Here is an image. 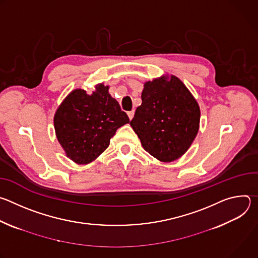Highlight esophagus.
<instances>
[{"instance_id":"esophagus-1","label":"esophagus","mask_w":258,"mask_h":258,"mask_svg":"<svg viewBox=\"0 0 258 258\" xmlns=\"http://www.w3.org/2000/svg\"><path fill=\"white\" fill-rule=\"evenodd\" d=\"M134 114H135V110H132V111H128V112H127L128 118H130V119H133V117H134Z\"/></svg>"}]
</instances>
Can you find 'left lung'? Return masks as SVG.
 <instances>
[{
  "mask_svg": "<svg viewBox=\"0 0 258 258\" xmlns=\"http://www.w3.org/2000/svg\"><path fill=\"white\" fill-rule=\"evenodd\" d=\"M200 121L199 106L176 77L145 84L142 104L131 125L143 148L153 157L170 162L180 157L194 141Z\"/></svg>",
  "mask_w": 258,
  "mask_h": 258,
  "instance_id": "obj_1",
  "label": "left lung"
}]
</instances>
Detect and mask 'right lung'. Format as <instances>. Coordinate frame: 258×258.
I'll return each mask as SVG.
<instances>
[{
	"instance_id": "1",
	"label": "right lung",
	"mask_w": 258,
	"mask_h": 258,
	"mask_svg": "<svg viewBox=\"0 0 258 258\" xmlns=\"http://www.w3.org/2000/svg\"><path fill=\"white\" fill-rule=\"evenodd\" d=\"M128 122L126 113L103 85L91 95L80 89L70 93L54 117L59 143L79 164L95 160L108 148L117 128Z\"/></svg>"
}]
</instances>
